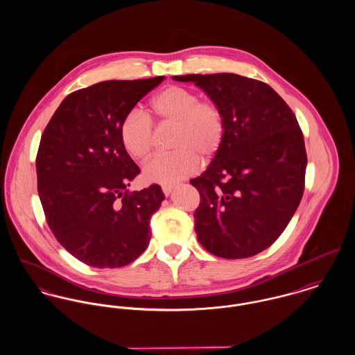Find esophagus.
Segmentation results:
<instances>
[{
  "mask_svg": "<svg viewBox=\"0 0 355 355\" xmlns=\"http://www.w3.org/2000/svg\"><path fill=\"white\" fill-rule=\"evenodd\" d=\"M172 190H173V186H172V184H164V186H162V193H164L166 197L172 193Z\"/></svg>",
  "mask_w": 355,
  "mask_h": 355,
  "instance_id": "esophagus-1",
  "label": "esophagus"
}]
</instances>
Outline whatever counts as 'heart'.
Here are the masks:
<instances>
[{
	"label": "heart",
	"mask_w": 355,
	"mask_h": 355,
	"mask_svg": "<svg viewBox=\"0 0 355 355\" xmlns=\"http://www.w3.org/2000/svg\"><path fill=\"white\" fill-rule=\"evenodd\" d=\"M150 109L162 124L176 125L172 148L168 155H158L144 168L148 182L172 184L200 166V158L211 159L220 150L225 121L220 106L186 87L168 86L153 97ZM153 124L150 119L138 110L127 113L120 124V141L124 150L132 158L146 159L153 148Z\"/></svg>",
	"instance_id": "heart-1"
}]
</instances>
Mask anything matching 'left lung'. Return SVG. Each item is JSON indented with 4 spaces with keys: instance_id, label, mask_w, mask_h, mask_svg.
Returning <instances> with one entry per match:
<instances>
[{
    "instance_id": "obj_1",
    "label": "left lung",
    "mask_w": 355,
    "mask_h": 355,
    "mask_svg": "<svg viewBox=\"0 0 355 355\" xmlns=\"http://www.w3.org/2000/svg\"><path fill=\"white\" fill-rule=\"evenodd\" d=\"M224 116L220 150L190 183L200 191L196 232L209 253L248 258L268 249L302 200L307 157L295 114L266 83L236 73L183 75Z\"/></svg>"
}]
</instances>
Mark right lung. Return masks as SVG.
I'll list each match as a JSON object with an SVG mask.
<instances>
[{
    "mask_svg": "<svg viewBox=\"0 0 355 355\" xmlns=\"http://www.w3.org/2000/svg\"><path fill=\"white\" fill-rule=\"evenodd\" d=\"M164 76L106 80L71 93L48 123L37 154L38 193L58 243L94 268H120L150 242L158 184L130 193L141 173L124 150L120 124Z\"/></svg>",
    "mask_w": 355,
    "mask_h": 355,
    "instance_id": "right-lung-1",
    "label": "right lung"
}]
</instances>
